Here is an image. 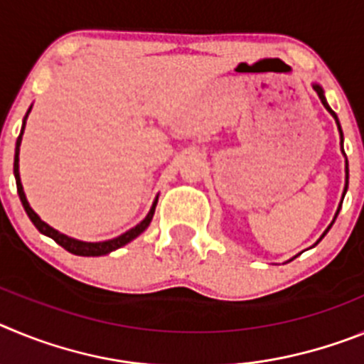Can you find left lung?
<instances>
[{"label": "left lung", "mask_w": 364, "mask_h": 364, "mask_svg": "<svg viewBox=\"0 0 364 364\" xmlns=\"http://www.w3.org/2000/svg\"><path fill=\"white\" fill-rule=\"evenodd\" d=\"M311 87H314V91L317 92V95H319V100L321 102H323V105L324 107H326V111L330 112V114H332L333 118H336V124H337V129H339V134H341V151H343V154H345V149H343V131H341V124H339V120H337V114L336 112L332 111V107H330V105H328V102H326V98H324V91H323V87L319 85V83H311ZM345 173H346V176H345V189H343V197H341V202H339V208H337V211H336V215H333V220L330 222V226L326 228V230H324V233L321 235L319 237V240H317V242L315 244H319L321 240H323V237L324 235L328 233V231H330V228L333 226V222H336V218H337V215H339V211H341V205H343V198H345V195H346V189H348V159H346V154H345ZM314 244V246H315ZM297 257V255H295ZM295 257H291L290 260H294ZM290 260H288V262H290Z\"/></svg>", "instance_id": "1"}]
</instances>
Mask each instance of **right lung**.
<instances>
[{
	"mask_svg": "<svg viewBox=\"0 0 364 364\" xmlns=\"http://www.w3.org/2000/svg\"><path fill=\"white\" fill-rule=\"evenodd\" d=\"M32 105L28 107L27 114L23 118V124H21V133H19L18 140H16V151H14V176H16V188H18V195H19V200L23 204V210L25 213L28 215V218L32 220V224L38 228V231L47 237H50L53 240H56L58 244L62 247H65L69 253H74V255H80V257H102V255H107V253L114 252L118 247L125 246V244H129L131 240H134L140 233L147 230V226L151 224L153 220V215H154V208H156V202H159V195L154 197L153 205H151L149 213L146 215L140 224H136L134 228L127 230L125 233L118 235L114 239H109V240H102V242H85V240H78V239H73L69 235L65 233H60L58 230L50 228L47 222H43L40 218V215L36 211L32 210L31 204H28L27 197H25V191H23V186H21V178H19V146H21V138H23V131H25V124H27V118H28V112H31Z\"/></svg>",
	"mask_w": 364,
	"mask_h": 364,
	"instance_id": "right-lung-1",
	"label": "right lung"
}]
</instances>
